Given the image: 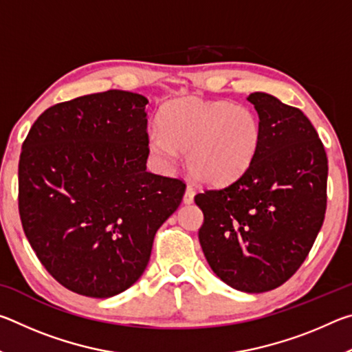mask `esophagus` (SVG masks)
Segmentation results:
<instances>
[{
    "mask_svg": "<svg viewBox=\"0 0 352 352\" xmlns=\"http://www.w3.org/2000/svg\"><path fill=\"white\" fill-rule=\"evenodd\" d=\"M194 195H195V189H194L192 186H188L186 190H184V195H183V201H184V204H186V205L192 204V201H194Z\"/></svg>",
    "mask_w": 352,
    "mask_h": 352,
    "instance_id": "1",
    "label": "esophagus"
}]
</instances>
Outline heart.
<instances>
[{"mask_svg": "<svg viewBox=\"0 0 352 352\" xmlns=\"http://www.w3.org/2000/svg\"><path fill=\"white\" fill-rule=\"evenodd\" d=\"M158 127L147 136L153 157L170 166L177 151L186 152L189 174L212 186L239 178L252 166L262 142L258 115L226 100H170L160 110Z\"/></svg>", "mask_w": 352, "mask_h": 352, "instance_id": "obj_1", "label": "heart"}]
</instances>
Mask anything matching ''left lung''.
I'll use <instances>...</instances> for the list:
<instances>
[{"label":"left lung","instance_id":"8db88e82","mask_svg":"<svg viewBox=\"0 0 352 352\" xmlns=\"http://www.w3.org/2000/svg\"><path fill=\"white\" fill-rule=\"evenodd\" d=\"M262 126L259 152L231 184L194 197L199 241L212 272L233 289L262 294L300 269L326 212L327 157L305 113L267 93L247 98Z\"/></svg>","mask_w":352,"mask_h":352}]
</instances>
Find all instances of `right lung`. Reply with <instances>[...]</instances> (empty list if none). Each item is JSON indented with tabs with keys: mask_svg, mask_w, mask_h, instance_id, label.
I'll return each mask as SVG.
<instances>
[{
	"mask_svg": "<svg viewBox=\"0 0 352 352\" xmlns=\"http://www.w3.org/2000/svg\"><path fill=\"white\" fill-rule=\"evenodd\" d=\"M148 100L109 90L50 107L19 163L23 230L47 273L109 298L138 281L186 184L146 170Z\"/></svg>",
	"mask_w": 352,
	"mask_h": 352,
	"instance_id": "1",
	"label": "right lung"
}]
</instances>
